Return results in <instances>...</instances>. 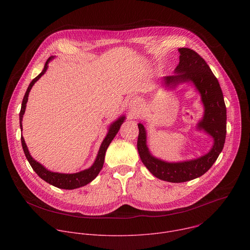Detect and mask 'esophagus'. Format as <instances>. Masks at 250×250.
Returning a JSON list of instances; mask_svg holds the SVG:
<instances>
[{
  "mask_svg": "<svg viewBox=\"0 0 250 250\" xmlns=\"http://www.w3.org/2000/svg\"><path fill=\"white\" fill-rule=\"evenodd\" d=\"M138 104H139V99L138 98L133 97V98L130 99V101H129V108L130 109L135 110L138 106Z\"/></svg>",
  "mask_w": 250,
  "mask_h": 250,
  "instance_id": "34e87169",
  "label": "esophagus"
}]
</instances>
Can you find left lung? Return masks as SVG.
I'll return each instance as SVG.
<instances>
[{
    "mask_svg": "<svg viewBox=\"0 0 250 250\" xmlns=\"http://www.w3.org/2000/svg\"><path fill=\"white\" fill-rule=\"evenodd\" d=\"M179 64L174 75L161 79L167 89H174L180 84H193L201 96L204 115L196 128L208 134L213 144L209 151L198 158L179 162H167L151 154L147 146L145 125L138 124L137 150L140 159L156 178L171 183L187 182L204 175L218 159L222 152L227 134V108L220 83L212 74L207 62L190 48H179Z\"/></svg>",
    "mask_w": 250,
    "mask_h": 250,
    "instance_id": "1",
    "label": "left lung"
}]
</instances>
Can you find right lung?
Returning <instances> with one entry per match:
<instances>
[{
	"label": "right lung",
	"instance_id": "add662e5",
	"mask_svg": "<svg viewBox=\"0 0 250 250\" xmlns=\"http://www.w3.org/2000/svg\"><path fill=\"white\" fill-rule=\"evenodd\" d=\"M52 59H54L53 56H51L47 59V61L45 62L44 68L42 71V73L35 77L27 87V90H26V92L24 94V97L22 99L21 109V112H20L21 130H22V118H23V115H24V112H25L26 103H27V100H28L29 92H30L32 86L35 84V82L40 80V78L46 72V70L48 68V63ZM125 120V117L121 116L118 120H116L115 122H113L110 125L109 129H108V133H106L105 137L104 138V140L102 142V145H101V146L99 148V151H98V154H97V157H96L94 163L92 164V166L89 167L88 169H85V170L77 172V173H71V174H69V173L68 174L67 173H58V172H52V171L46 169L42 164H41L40 162H38L37 160L31 157V155L28 151V148L25 145L24 138L21 135V140L22 149H23L25 157H26L27 161L29 162L30 166L32 167L34 172L37 173L42 180H44L48 184H50L54 187H57L59 189H65V190L77 189V188H80V187H83V186L89 184L98 176V174L100 173V171L102 170L103 165H104L105 151H106V149H108L110 144L112 142V140L114 139V137L116 136V134L118 133V131L120 130L121 125H123Z\"/></svg>",
	"mask_w": 250,
	"mask_h": 250
}]
</instances>
